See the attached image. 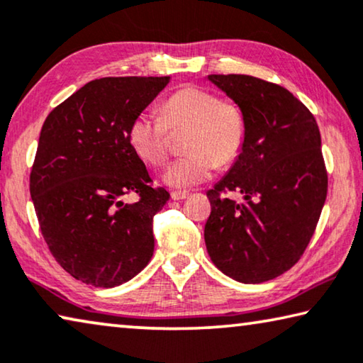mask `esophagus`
Here are the masks:
<instances>
[{"label": "esophagus", "instance_id": "34e87169", "mask_svg": "<svg viewBox=\"0 0 363 363\" xmlns=\"http://www.w3.org/2000/svg\"><path fill=\"white\" fill-rule=\"evenodd\" d=\"M170 196L174 201H180V199H186L189 196V193H186V191H172Z\"/></svg>", "mask_w": 363, "mask_h": 363}]
</instances>
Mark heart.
<instances>
[{"instance_id":"obj_1","label":"heart","mask_w":363,"mask_h":363,"mask_svg":"<svg viewBox=\"0 0 363 363\" xmlns=\"http://www.w3.org/2000/svg\"><path fill=\"white\" fill-rule=\"evenodd\" d=\"M169 126H188L186 155L172 162L162 180L177 189H189L213 177L216 165L235 160L247 139V116L232 100H220L208 89L186 86L165 100L162 115L144 110L131 121L130 143L144 162L160 165L169 155Z\"/></svg>"}]
</instances>
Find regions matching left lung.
I'll return each mask as SVG.
<instances>
[{"label": "left lung", "instance_id": "obj_1", "mask_svg": "<svg viewBox=\"0 0 363 363\" xmlns=\"http://www.w3.org/2000/svg\"><path fill=\"white\" fill-rule=\"evenodd\" d=\"M208 79L242 107L247 139L228 174L208 191L206 248L225 276L271 281L303 255L328 191L315 116L287 89L247 74ZM230 191L244 203L227 199Z\"/></svg>", "mask_w": 363, "mask_h": 363}]
</instances>
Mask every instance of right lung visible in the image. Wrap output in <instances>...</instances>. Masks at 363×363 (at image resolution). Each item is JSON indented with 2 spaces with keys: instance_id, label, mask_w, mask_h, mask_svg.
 Instances as JSON below:
<instances>
[{
  "instance_id": "1",
  "label": "right lung",
  "mask_w": 363,
  "mask_h": 363,
  "mask_svg": "<svg viewBox=\"0 0 363 363\" xmlns=\"http://www.w3.org/2000/svg\"><path fill=\"white\" fill-rule=\"evenodd\" d=\"M170 77H102L50 111L30 172V196L50 252L94 287H116L152 258V217L170 194L150 185L130 143L131 121ZM135 203H125L126 194Z\"/></svg>"
}]
</instances>
